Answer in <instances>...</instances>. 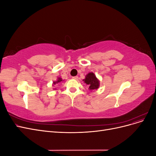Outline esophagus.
<instances>
[{"mask_svg": "<svg viewBox=\"0 0 156 156\" xmlns=\"http://www.w3.org/2000/svg\"><path fill=\"white\" fill-rule=\"evenodd\" d=\"M72 78H73V79H75V80H77L79 77H78V76H74V77H73Z\"/></svg>", "mask_w": 156, "mask_h": 156, "instance_id": "34e87169", "label": "esophagus"}]
</instances>
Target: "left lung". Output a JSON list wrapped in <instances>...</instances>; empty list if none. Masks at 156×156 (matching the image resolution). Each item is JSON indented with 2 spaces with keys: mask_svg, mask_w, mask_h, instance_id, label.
Listing matches in <instances>:
<instances>
[{
  "mask_svg": "<svg viewBox=\"0 0 156 156\" xmlns=\"http://www.w3.org/2000/svg\"><path fill=\"white\" fill-rule=\"evenodd\" d=\"M83 81L87 84H88V90L90 91H93L94 90H97L99 88V86H100V83H99L98 79L92 72L88 73L86 75L85 79Z\"/></svg>",
  "mask_w": 156,
  "mask_h": 156,
  "instance_id": "1",
  "label": "left lung"
}]
</instances>
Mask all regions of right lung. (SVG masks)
Returning a JSON list of instances; mask_svg holds the SVG:
<instances>
[{
  "label": "right lung",
  "instance_id": "obj_1",
  "mask_svg": "<svg viewBox=\"0 0 156 156\" xmlns=\"http://www.w3.org/2000/svg\"><path fill=\"white\" fill-rule=\"evenodd\" d=\"M61 81H62V79H61L60 77H59V78H58L57 81L53 82V84H57V83H60V82H61Z\"/></svg>",
  "mask_w": 156,
  "mask_h": 156
}]
</instances>
